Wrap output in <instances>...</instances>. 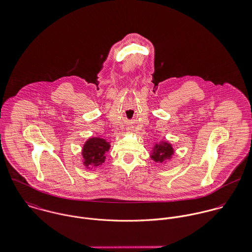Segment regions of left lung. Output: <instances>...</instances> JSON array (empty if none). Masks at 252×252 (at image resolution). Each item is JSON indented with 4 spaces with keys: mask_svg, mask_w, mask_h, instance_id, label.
Listing matches in <instances>:
<instances>
[{
    "mask_svg": "<svg viewBox=\"0 0 252 252\" xmlns=\"http://www.w3.org/2000/svg\"><path fill=\"white\" fill-rule=\"evenodd\" d=\"M175 150L172 144L168 142H160L159 144H154V147L151 152V159L155 162L165 163L166 160H170L174 155Z\"/></svg>",
    "mask_w": 252,
    "mask_h": 252,
    "instance_id": "left-lung-1",
    "label": "left lung"
}]
</instances>
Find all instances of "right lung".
Instances as JSON below:
<instances>
[{
    "mask_svg": "<svg viewBox=\"0 0 252 252\" xmlns=\"http://www.w3.org/2000/svg\"><path fill=\"white\" fill-rule=\"evenodd\" d=\"M110 144L105 139L93 137L88 139L82 147V162L87 169H95L106 160Z\"/></svg>",
    "mask_w": 252,
    "mask_h": 252,
    "instance_id": "add662e5",
    "label": "right lung"
}]
</instances>
